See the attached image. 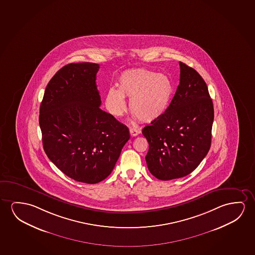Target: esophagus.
Here are the masks:
<instances>
[{"instance_id": "esophagus-1", "label": "esophagus", "mask_w": 255, "mask_h": 255, "mask_svg": "<svg viewBox=\"0 0 255 255\" xmlns=\"http://www.w3.org/2000/svg\"><path fill=\"white\" fill-rule=\"evenodd\" d=\"M129 133H130V135H131L132 137H136V136H137V135L140 133V130H139V129H134V128H130V129H129Z\"/></svg>"}]
</instances>
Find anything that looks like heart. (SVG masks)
<instances>
[{"label": "heart", "instance_id": "heart-1", "mask_svg": "<svg viewBox=\"0 0 255 255\" xmlns=\"http://www.w3.org/2000/svg\"><path fill=\"white\" fill-rule=\"evenodd\" d=\"M171 78L146 68L124 72L118 79V89L108 90L105 103L108 111L115 117L126 111L125 98H129V111L134 118L151 123L165 115L174 96Z\"/></svg>", "mask_w": 255, "mask_h": 255}]
</instances>
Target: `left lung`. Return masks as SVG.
<instances>
[{"mask_svg": "<svg viewBox=\"0 0 255 255\" xmlns=\"http://www.w3.org/2000/svg\"><path fill=\"white\" fill-rule=\"evenodd\" d=\"M180 68L168 110L142 129L149 143L148 169L161 181L190 174L211 148L214 109L206 83L192 67L180 62Z\"/></svg>", "mask_w": 255, "mask_h": 255, "instance_id": "left-lung-1", "label": "left lung"}]
</instances>
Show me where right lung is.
<instances>
[{
	"mask_svg": "<svg viewBox=\"0 0 255 255\" xmlns=\"http://www.w3.org/2000/svg\"><path fill=\"white\" fill-rule=\"evenodd\" d=\"M99 65L71 63L49 81L39 110L44 150L74 181L95 184L111 174L129 129L100 109Z\"/></svg>",
	"mask_w": 255,
	"mask_h": 255,
	"instance_id": "obj_1",
	"label": "right lung"
}]
</instances>
